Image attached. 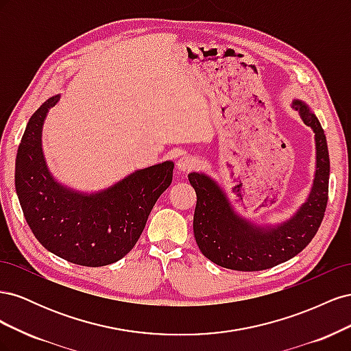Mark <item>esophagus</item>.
<instances>
[{
    "label": "esophagus",
    "instance_id": "esophagus-1",
    "mask_svg": "<svg viewBox=\"0 0 351 351\" xmlns=\"http://www.w3.org/2000/svg\"><path fill=\"white\" fill-rule=\"evenodd\" d=\"M177 169L180 173H187L190 169H193L196 167V159H193L192 156H182L177 159Z\"/></svg>",
    "mask_w": 351,
    "mask_h": 351
}]
</instances>
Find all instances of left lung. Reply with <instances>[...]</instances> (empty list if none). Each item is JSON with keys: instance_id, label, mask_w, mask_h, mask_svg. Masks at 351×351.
<instances>
[{"instance_id": "8db88e82", "label": "left lung", "mask_w": 351, "mask_h": 351, "mask_svg": "<svg viewBox=\"0 0 351 351\" xmlns=\"http://www.w3.org/2000/svg\"><path fill=\"white\" fill-rule=\"evenodd\" d=\"M291 107L315 133L316 171L313 186L295 214L278 226L259 227L232 209L227 195L204 173H190L196 192L195 239L200 252L222 268L262 271L294 258L312 241L328 204L329 155L322 125L307 105L294 99Z\"/></svg>"}]
</instances>
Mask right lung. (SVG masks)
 <instances>
[{
	"label": "right lung",
	"instance_id": "right-lung-1",
	"mask_svg": "<svg viewBox=\"0 0 351 351\" xmlns=\"http://www.w3.org/2000/svg\"><path fill=\"white\" fill-rule=\"evenodd\" d=\"M51 97L30 117L16 158V192L27 226L51 253L82 267H105L124 258L147 217L173 182L165 161L127 176L98 193H82L52 177L42 154V125L58 102Z\"/></svg>",
	"mask_w": 351,
	"mask_h": 351
}]
</instances>
